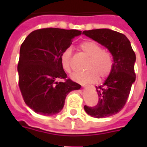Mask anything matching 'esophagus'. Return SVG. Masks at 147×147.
<instances>
[{"label": "esophagus", "instance_id": "1", "mask_svg": "<svg viewBox=\"0 0 147 147\" xmlns=\"http://www.w3.org/2000/svg\"><path fill=\"white\" fill-rule=\"evenodd\" d=\"M82 87H88V86H89V85H85V84H82Z\"/></svg>", "mask_w": 147, "mask_h": 147}]
</instances>
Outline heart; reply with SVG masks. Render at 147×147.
Wrapping results in <instances>:
<instances>
[{
	"mask_svg": "<svg viewBox=\"0 0 147 147\" xmlns=\"http://www.w3.org/2000/svg\"><path fill=\"white\" fill-rule=\"evenodd\" d=\"M80 49L89 57L86 65L88 70L75 72L71 76L72 80L77 82L86 83L95 82L98 78H105L111 72L113 60L108 52L102 50L97 42L91 40L84 41L80 44ZM60 62L62 69L65 72H70L71 69V50L66 49L60 56Z\"/></svg>",
	"mask_w": 147,
	"mask_h": 147,
	"instance_id": "heart-1",
	"label": "heart"
}]
</instances>
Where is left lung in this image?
<instances>
[{"label":"left lung","instance_id":"left-lung-1","mask_svg":"<svg viewBox=\"0 0 147 147\" xmlns=\"http://www.w3.org/2000/svg\"><path fill=\"white\" fill-rule=\"evenodd\" d=\"M83 34L106 47L113 56L111 72L102 85L96 86L98 102L94 107L84 106L88 114L104 118L118 113L124 107L136 79V55L127 36L109 29L83 31Z\"/></svg>","mask_w":147,"mask_h":147}]
</instances>
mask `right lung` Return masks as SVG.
<instances>
[{"mask_svg":"<svg viewBox=\"0 0 147 147\" xmlns=\"http://www.w3.org/2000/svg\"><path fill=\"white\" fill-rule=\"evenodd\" d=\"M82 34L77 30L44 28L33 31L22 43L17 70L26 105L37 114L52 116L62 111L67 94L81 85L69 78L60 56ZM64 79V82L57 81Z\"/></svg>","mask_w":147,"mask_h":147,"instance_id":"1","label":"right lung"}]
</instances>
